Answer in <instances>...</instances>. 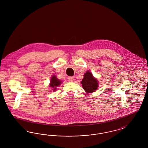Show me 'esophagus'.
Listing matches in <instances>:
<instances>
[{
	"instance_id": "34e87169",
	"label": "esophagus",
	"mask_w": 148,
	"mask_h": 148,
	"mask_svg": "<svg viewBox=\"0 0 148 148\" xmlns=\"http://www.w3.org/2000/svg\"><path fill=\"white\" fill-rule=\"evenodd\" d=\"M74 79V77H68V80H69V81L71 82H73Z\"/></svg>"
}]
</instances>
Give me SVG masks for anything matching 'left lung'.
<instances>
[{
    "mask_svg": "<svg viewBox=\"0 0 148 148\" xmlns=\"http://www.w3.org/2000/svg\"><path fill=\"white\" fill-rule=\"evenodd\" d=\"M83 89L87 92H92L98 87L97 80L93 77L92 73L89 71H86L84 75V78L81 82Z\"/></svg>",
    "mask_w": 148,
    "mask_h": 148,
    "instance_id": "left-lung-1",
    "label": "left lung"
}]
</instances>
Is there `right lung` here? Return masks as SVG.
Instances as JSON below:
<instances>
[{"instance_id":"1","label":"right lung","mask_w":148,"mask_h":148,"mask_svg":"<svg viewBox=\"0 0 148 148\" xmlns=\"http://www.w3.org/2000/svg\"><path fill=\"white\" fill-rule=\"evenodd\" d=\"M60 84H61V81L58 80L55 75H54L51 77V80H50V86L54 89V91H55L56 90V87L58 86H59Z\"/></svg>"}]
</instances>
